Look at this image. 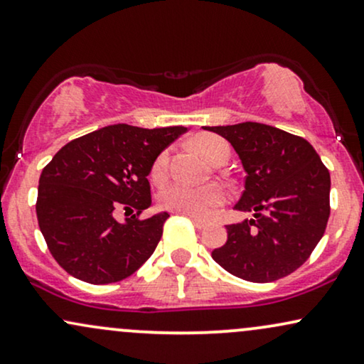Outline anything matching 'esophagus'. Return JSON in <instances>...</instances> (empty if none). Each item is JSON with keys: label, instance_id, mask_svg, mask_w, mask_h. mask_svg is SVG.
I'll return each mask as SVG.
<instances>
[{"label": "esophagus", "instance_id": "34e87169", "mask_svg": "<svg viewBox=\"0 0 364 364\" xmlns=\"http://www.w3.org/2000/svg\"><path fill=\"white\" fill-rule=\"evenodd\" d=\"M186 216L192 219V223H194V226L197 228V230H204V228L208 226V221H204V219L196 218V216H191V214H186Z\"/></svg>", "mask_w": 364, "mask_h": 364}]
</instances>
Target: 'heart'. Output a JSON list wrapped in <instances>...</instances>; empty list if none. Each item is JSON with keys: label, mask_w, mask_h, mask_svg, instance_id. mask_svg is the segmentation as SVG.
Masks as SVG:
<instances>
[{"label": "heart", "mask_w": 364, "mask_h": 364, "mask_svg": "<svg viewBox=\"0 0 364 364\" xmlns=\"http://www.w3.org/2000/svg\"><path fill=\"white\" fill-rule=\"evenodd\" d=\"M197 150L208 159L210 164L219 165L226 164L230 160L231 150L230 145L221 138L213 136H200L196 140ZM168 154L161 151L156 156L154 165H151L150 177L151 181L160 182L164 181L165 172H167ZM160 205L164 209L173 210L178 214H191L196 218H208L213 214V210L219 208L224 203V192L218 186H187L182 182L167 183L159 194Z\"/></svg>", "instance_id": "b5f03b06"}]
</instances>
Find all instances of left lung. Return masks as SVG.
Instances as JSON below:
<instances>
[{"mask_svg":"<svg viewBox=\"0 0 364 364\" xmlns=\"http://www.w3.org/2000/svg\"><path fill=\"white\" fill-rule=\"evenodd\" d=\"M231 143L246 172L236 210L253 219L230 224L228 241L213 251L231 275L268 284L307 262L329 219L331 175L304 138L268 124L204 127Z\"/></svg>","mask_w":364,"mask_h":364,"instance_id":"left-lung-1","label":"left lung"}]
</instances>
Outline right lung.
I'll return each instance as SVG.
<instances>
[{
	"mask_svg": "<svg viewBox=\"0 0 364 364\" xmlns=\"http://www.w3.org/2000/svg\"><path fill=\"white\" fill-rule=\"evenodd\" d=\"M186 132L111 124L53 155L40 175L35 208L52 257L69 275L92 285L114 284L151 257L168 214L138 218L151 204L146 177L156 156ZM118 207L137 214L118 223Z\"/></svg>",
	"mask_w": 364,
	"mask_h": 364,
	"instance_id": "obj_1",
	"label": "right lung"
}]
</instances>
